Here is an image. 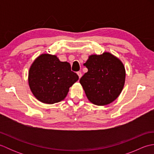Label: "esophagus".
<instances>
[{"label": "esophagus", "instance_id": "obj_1", "mask_svg": "<svg viewBox=\"0 0 154 154\" xmlns=\"http://www.w3.org/2000/svg\"><path fill=\"white\" fill-rule=\"evenodd\" d=\"M77 73V75H78V76H79V79H80V78H81V77H82V73H81V71H78Z\"/></svg>", "mask_w": 154, "mask_h": 154}]
</instances>
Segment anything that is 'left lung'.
<instances>
[{"mask_svg":"<svg viewBox=\"0 0 154 154\" xmlns=\"http://www.w3.org/2000/svg\"><path fill=\"white\" fill-rule=\"evenodd\" d=\"M88 71L79 82L90 102L99 106L112 103L120 95L125 82V68L109 52L91 55L83 64Z\"/></svg>","mask_w":154,"mask_h":154,"instance_id":"obj_1","label":"left lung"}]
</instances>
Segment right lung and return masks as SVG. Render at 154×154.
<instances>
[{"instance_id": "add662e5", "label": "right lung", "mask_w": 154, "mask_h": 154, "mask_svg": "<svg viewBox=\"0 0 154 154\" xmlns=\"http://www.w3.org/2000/svg\"><path fill=\"white\" fill-rule=\"evenodd\" d=\"M79 79L67 61L62 62L56 55L42 54L32 64L28 73L31 91L36 99L45 104L63 100L69 89Z\"/></svg>"}]
</instances>
